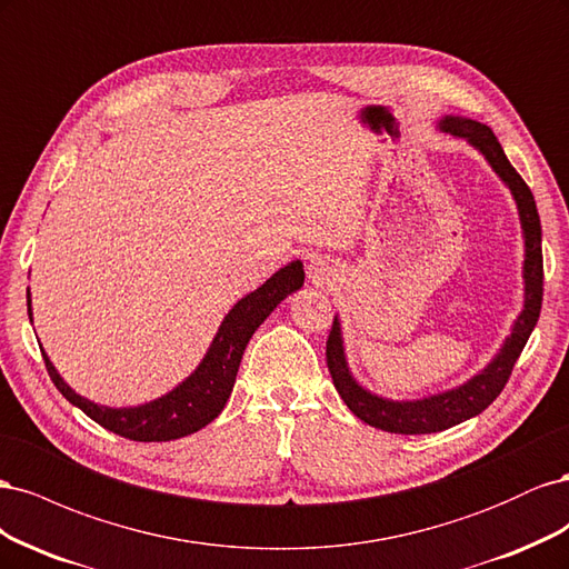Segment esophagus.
<instances>
[{
  "instance_id": "34e87169",
  "label": "esophagus",
  "mask_w": 569,
  "mask_h": 569,
  "mask_svg": "<svg viewBox=\"0 0 569 569\" xmlns=\"http://www.w3.org/2000/svg\"><path fill=\"white\" fill-rule=\"evenodd\" d=\"M308 278H313L316 282L325 280V268H322V263H320V261H316V263L308 266Z\"/></svg>"
}]
</instances>
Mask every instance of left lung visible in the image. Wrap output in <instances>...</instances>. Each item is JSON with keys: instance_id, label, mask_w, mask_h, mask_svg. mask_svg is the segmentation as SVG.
I'll return each mask as SVG.
<instances>
[{"instance_id": "left-lung-1", "label": "left lung", "mask_w": 569, "mask_h": 569, "mask_svg": "<svg viewBox=\"0 0 569 569\" xmlns=\"http://www.w3.org/2000/svg\"><path fill=\"white\" fill-rule=\"evenodd\" d=\"M439 128L443 132H451L453 137H462L472 147L485 153L491 168L498 173L518 201V211L525 230V311L520 313L518 322L512 327V335L506 339L501 353H498L491 363L481 370L470 382H465L458 389L446 393L429 396L422 401H387L380 396H372L363 387L353 382V377L347 368V358H343L341 347V332L339 322L335 325L327 337V368H330L335 389L349 406L356 418L363 420L370 427L385 429L391 435H432L460 425L462 420H470L479 416L481 410L489 408L496 396L503 391L510 380V372L518 363V358L525 349V343L533 330V325L541 313L543 301V256H541V220L537 211V201H533L531 189L520 178L503 153V147L498 144L491 128L477 123V120L446 116Z\"/></svg>"}]
</instances>
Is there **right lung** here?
<instances>
[{"label":"right lung","mask_w":569,"mask_h":569,"mask_svg":"<svg viewBox=\"0 0 569 569\" xmlns=\"http://www.w3.org/2000/svg\"><path fill=\"white\" fill-rule=\"evenodd\" d=\"M303 284V266L299 261L284 266L272 278L258 287L242 301H237L232 311L222 320L220 330L211 343L209 353L203 356L201 366L161 399L137 406V408H107L82 399L68 387L49 358L42 353L47 372L54 387L66 396L68 401L78 406L84 416L92 418L97 425L113 435H120L132 441H173L199 432L226 408L234 377L242 363V353L256 327L261 325L272 308H278L282 299ZM28 316L30 313V291H28Z\"/></svg>","instance_id":"add662e5"}]
</instances>
